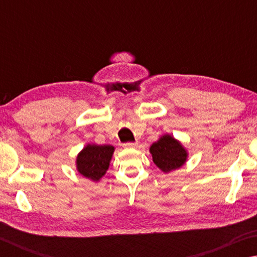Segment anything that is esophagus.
Masks as SVG:
<instances>
[{
    "label": "esophagus",
    "mask_w": 257,
    "mask_h": 257,
    "mask_svg": "<svg viewBox=\"0 0 257 257\" xmlns=\"http://www.w3.org/2000/svg\"><path fill=\"white\" fill-rule=\"evenodd\" d=\"M137 146V143H125L123 144L124 149H134V147Z\"/></svg>",
    "instance_id": "34e87169"
}]
</instances>
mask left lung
Segmentation results:
<instances>
[{"mask_svg":"<svg viewBox=\"0 0 257 257\" xmlns=\"http://www.w3.org/2000/svg\"><path fill=\"white\" fill-rule=\"evenodd\" d=\"M153 162L160 170L168 173L185 164L188 153L171 135H164L150 147Z\"/></svg>","mask_w":257,"mask_h":257,"instance_id":"1","label":"left lung"}]
</instances>
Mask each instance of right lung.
I'll use <instances>...</instances> for the list:
<instances>
[{
	"label": "right lung",
	"mask_w": 257,
	"mask_h": 257,
	"mask_svg": "<svg viewBox=\"0 0 257 257\" xmlns=\"http://www.w3.org/2000/svg\"><path fill=\"white\" fill-rule=\"evenodd\" d=\"M114 147L111 145H86L77 156V170L93 181H98L105 175Z\"/></svg>",
	"instance_id": "1"
}]
</instances>
